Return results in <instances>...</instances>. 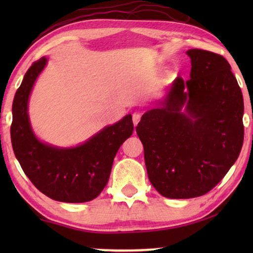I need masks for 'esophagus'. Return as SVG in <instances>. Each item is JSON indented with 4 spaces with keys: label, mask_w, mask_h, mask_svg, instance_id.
I'll use <instances>...</instances> for the list:
<instances>
[{
    "label": "esophagus",
    "mask_w": 253,
    "mask_h": 253,
    "mask_svg": "<svg viewBox=\"0 0 253 253\" xmlns=\"http://www.w3.org/2000/svg\"><path fill=\"white\" fill-rule=\"evenodd\" d=\"M140 117H141V115L139 113H133L132 114V121H133V126H136L138 123H139V121H140Z\"/></svg>",
    "instance_id": "obj_1"
}]
</instances>
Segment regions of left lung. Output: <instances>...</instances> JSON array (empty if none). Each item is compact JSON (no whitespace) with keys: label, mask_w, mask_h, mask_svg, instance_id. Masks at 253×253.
Returning <instances> with one entry per match:
<instances>
[{"label":"left lung","mask_w":253,"mask_h":253,"mask_svg":"<svg viewBox=\"0 0 253 253\" xmlns=\"http://www.w3.org/2000/svg\"><path fill=\"white\" fill-rule=\"evenodd\" d=\"M190 79L177 77L136 127L147 175L167 198L211 191L237 160L244 139L242 91L228 61L189 49Z\"/></svg>","instance_id":"1"}]
</instances>
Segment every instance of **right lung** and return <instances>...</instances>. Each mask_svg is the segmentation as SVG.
Wrapping results in <instances>:
<instances>
[{"instance_id": "1", "label": "right lung", "mask_w": 253, "mask_h": 253, "mask_svg": "<svg viewBox=\"0 0 253 253\" xmlns=\"http://www.w3.org/2000/svg\"><path fill=\"white\" fill-rule=\"evenodd\" d=\"M47 62V57H41L31 65L15 94L10 129L13 152L27 177L43 195L63 203L89 202L106 186L117 151L132 134V116L126 115L74 147L41 141L31 126L29 99Z\"/></svg>"}]
</instances>
